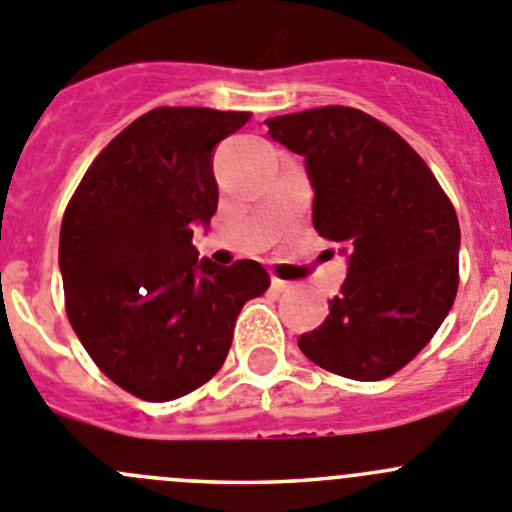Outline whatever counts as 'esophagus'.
<instances>
[{
  "instance_id": "1",
  "label": "esophagus",
  "mask_w": 512,
  "mask_h": 512,
  "mask_svg": "<svg viewBox=\"0 0 512 512\" xmlns=\"http://www.w3.org/2000/svg\"><path fill=\"white\" fill-rule=\"evenodd\" d=\"M271 289L276 291V294H286V291H291L294 289V284H291V281H284V279H271Z\"/></svg>"
}]
</instances>
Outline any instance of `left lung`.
Here are the masks:
<instances>
[{"label": "left lung", "mask_w": 512, "mask_h": 512, "mask_svg": "<svg viewBox=\"0 0 512 512\" xmlns=\"http://www.w3.org/2000/svg\"><path fill=\"white\" fill-rule=\"evenodd\" d=\"M304 155L316 233L349 253L329 316L299 337L326 372L377 382L435 337L457 294L460 223L425 160L357 107L326 105L266 120Z\"/></svg>", "instance_id": "obj_1"}]
</instances>
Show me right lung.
<instances>
[{
    "label": "right lung",
    "mask_w": 512,
    "mask_h": 512,
    "mask_svg": "<svg viewBox=\"0 0 512 512\" xmlns=\"http://www.w3.org/2000/svg\"><path fill=\"white\" fill-rule=\"evenodd\" d=\"M251 113L155 107L92 160L60 231L65 309L105 377L148 402L206 384L226 362L259 261H198L193 226L218 208L213 148Z\"/></svg>",
    "instance_id": "1"
}]
</instances>
